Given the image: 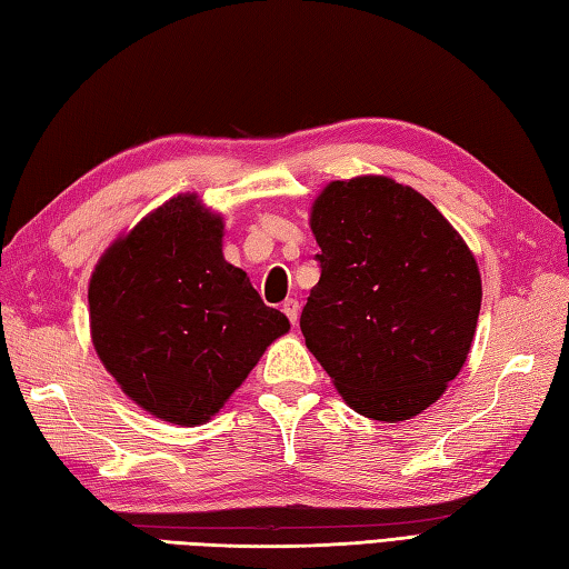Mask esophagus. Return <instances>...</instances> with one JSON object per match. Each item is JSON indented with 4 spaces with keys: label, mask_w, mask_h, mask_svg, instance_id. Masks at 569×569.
<instances>
[{
    "label": "esophagus",
    "mask_w": 569,
    "mask_h": 569,
    "mask_svg": "<svg viewBox=\"0 0 569 569\" xmlns=\"http://www.w3.org/2000/svg\"><path fill=\"white\" fill-rule=\"evenodd\" d=\"M283 312H286V318L291 320V325H298V312H300V306H298V300H296V298H288V300H283Z\"/></svg>",
    "instance_id": "1"
}]
</instances>
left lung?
Masks as SVG:
<instances>
[{
  "mask_svg": "<svg viewBox=\"0 0 569 569\" xmlns=\"http://www.w3.org/2000/svg\"><path fill=\"white\" fill-rule=\"evenodd\" d=\"M320 281L306 345L357 413L408 420L462 369L481 306L477 261L452 224L391 178L335 180L312 204Z\"/></svg>",
  "mask_w": 569,
  "mask_h": 569,
  "instance_id": "1",
  "label": "left lung"
}]
</instances>
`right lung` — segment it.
<instances>
[{
	"label": "right lung",
	"mask_w": 569,
	"mask_h": 569,
	"mask_svg": "<svg viewBox=\"0 0 569 569\" xmlns=\"http://www.w3.org/2000/svg\"><path fill=\"white\" fill-rule=\"evenodd\" d=\"M222 229L196 196H178L114 241L90 281L102 365L131 401L176 426L210 420L291 328L224 261Z\"/></svg>",
	"instance_id": "obj_1"
}]
</instances>
